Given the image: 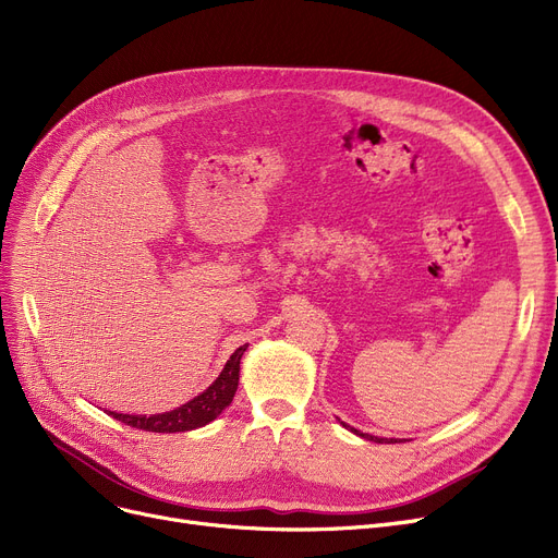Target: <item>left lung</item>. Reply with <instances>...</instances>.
Masks as SVG:
<instances>
[{
  "label": "left lung",
  "mask_w": 558,
  "mask_h": 558,
  "mask_svg": "<svg viewBox=\"0 0 558 558\" xmlns=\"http://www.w3.org/2000/svg\"><path fill=\"white\" fill-rule=\"evenodd\" d=\"M343 427H348L345 423H343ZM350 432H355L357 436H362V438H368V441H375V444H398V441H393V438H391V441H387V438H377V436H371V434H362L360 429H355V427H348Z\"/></svg>",
  "instance_id": "8db88e82"
}]
</instances>
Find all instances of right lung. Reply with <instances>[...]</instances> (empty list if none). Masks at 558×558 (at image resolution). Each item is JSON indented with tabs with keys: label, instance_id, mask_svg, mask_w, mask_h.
I'll use <instances>...</instances> for the list:
<instances>
[{
	"label": "right lung",
	"instance_id": "right-lung-1",
	"mask_svg": "<svg viewBox=\"0 0 558 558\" xmlns=\"http://www.w3.org/2000/svg\"><path fill=\"white\" fill-rule=\"evenodd\" d=\"M246 348H248V343H244V345L234 350L230 360L226 362L223 371L219 373V377L208 389L198 393L196 398H192L190 402L171 409V412L151 414V416H133V414L108 412V416L122 421L131 427L144 429V432H162V434L187 432V429H196V427L208 425L232 402L234 391H238L240 362H242V355H244Z\"/></svg>",
	"mask_w": 558,
	"mask_h": 558
}]
</instances>
